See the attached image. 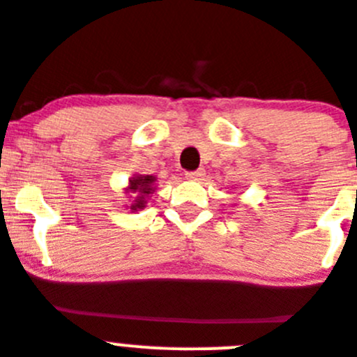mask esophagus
Returning a JSON list of instances; mask_svg holds the SVG:
<instances>
[{"label": "esophagus", "mask_w": 357, "mask_h": 357, "mask_svg": "<svg viewBox=\"0 0 357 357\" xmlns=\"http://www.w3.org/2000/svg\"><path fill=\"white\" fill-rule=\"evenodd\" d=\"M186 179H190V181H199V179L204 178V171H190L186 172Z\"/></svg>", "instance_id": "obj_1"}]
</instances>
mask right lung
<instances>
[{
	"label": "right lung",
	"instance_id": "right-lung-1",
	"mask_svg": "<svg viewBox=\"0 0 357 357\" xmlns=\"http://www.w3.org/2000/svg\"><path fill=\"white\" fill-rule=\"evenodd\" d=\"M155 181H156L155 176H135V178L130 179L128 190L133 192V194L137 195L135 201L131 202V206H130L131 211H139L146 208L147 197H149V194L155 192V188H153V183Z\"/></svg>",
	"mask_w": 357,
	"mask_h": 357
}]
</instances>
